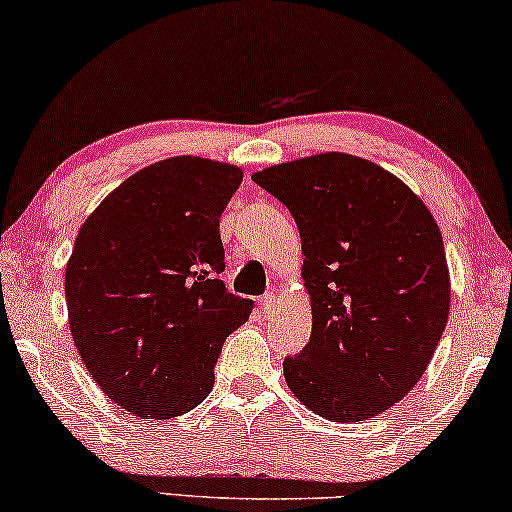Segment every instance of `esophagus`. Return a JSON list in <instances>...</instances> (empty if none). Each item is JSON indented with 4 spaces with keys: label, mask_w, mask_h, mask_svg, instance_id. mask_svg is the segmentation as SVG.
Instances as JSON below:
<instances>
[{
    "label": "esophagus",
    "mask_w": 512,
    "mask_h": 512,
    "mask_svg": "<svg viewBox=\"0 0 512 512\" xmlns=\"http://www.w3.org/2000/svg\"><path fill=\"white\" fill-rule=\"evenodd\" d=\"M261 309L265 316H272L274 309H277V295L274 293H265L263 300H261Z\"/></svg>",
    "instance_id": "1"
}]
</instances>
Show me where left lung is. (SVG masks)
Here are the masks:
<instances>
[{"instance_id":"1","label":"left lung","mask_w":512,"mask_h":512,"mask_svg":"<svg viewBox=\"0 0 512 512\" xmlns=\"http://www.w3.org/2000/svg\"><path fill=\"white\" fill-rule=\"evenodd\" d=\"M295 217L311 338L283 361L313 414L355 423L389 410L426 373L451 304L444 240L403 180L348 153L256 171Z\"/></svg>"}]
</instances>
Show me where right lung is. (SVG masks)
Instances as JSON below:
<instances>
[{
    "instance_id": "obj_1",
    "label": "right lung",
    "mask_w": 512,
    "mask_h": 512,
    "mask_svg": "<svg viewBox=\"0 0 512 512\" xmlns=\"http://www.w3.org/2000/svg\"><path fill=\"white\" fill-rule=\"evenodd\" d=\"M242 169L180 155L137 171L86 217L66 265L68 325L105 396L144 419L203 403L251 300L229 293L219 217Z\"/></svg>"
}]
</instances>
